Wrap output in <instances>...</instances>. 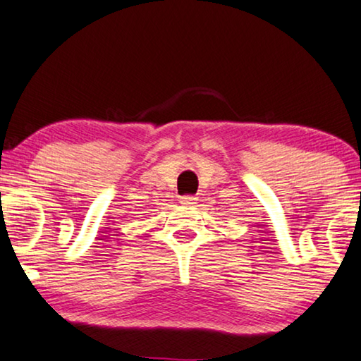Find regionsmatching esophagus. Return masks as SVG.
Returning a JSON list of instances; mask_svg holds the SVG:
<instances>
[{
	"label": "esophagus",
	"instance_id": "obj_1",
	"mask_svg": "<svg viewBox=\"0 0 361 361\" xmlns=\"http://www.w3.org/2000/svg\"><path fill=\"white\" fill-rule=\"evenodd\" d=\"M182 205H195L197 203V197L195 195H184L180 198Z\"/></svg>",
	"mask_w": 361,
	"mask_h": 361
}]
</instances>
